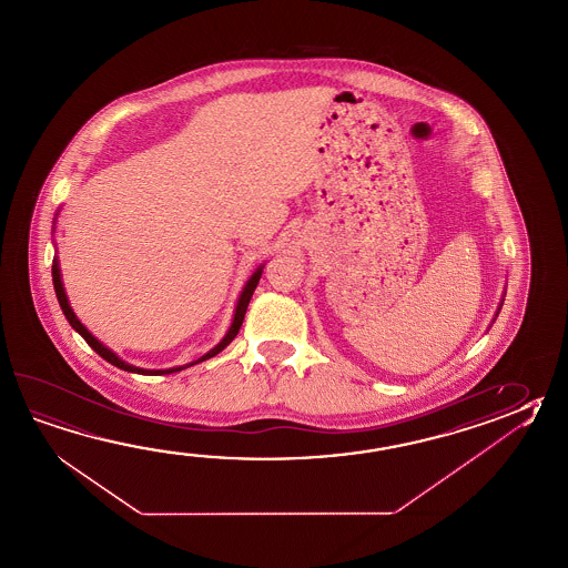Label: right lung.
I'll list each match as a JSON object with an SVG mask.
<instances>
[{"mask_svg": "<svg viewBox=\"0 0 568 568\" xmlns=\"http://www.w3.org/2000/svg\"><path fill=\"white\" fill-rule=\"evenodd\" d=\"M263 275V266L261 268H256L255 275L248 278V283L244 285L243 293H241V300L236 303V312H234V320H232L231 329H229V334L224 336L221 344L214 347V349H210L206 356H202V358H197L196 362H192L190 366H194L197 362H204V359L212 358V356H216V354H221L224 347L231 344L232 339L236 337L239 334V329H241V325H243L244 313H246V307H248V302H251V297H253V293H255L256 285H258V278ZM52 283H54V291H57V297H59L60 307H62V312L67 315V320H69V324L84 337V342L89 344V346L93 347L94 352L101 356V358L106 359L109 364H113L116 368H121V371L125 372H135V374H172V372L184 371V368H170V371H143V368H135V366H131L128 362H123L121 358H116L115 354L109 349V347H104L97 337H93V334L84 327V325L77 320V315L74 312L70 310L69 300H67V293H64V287H62V281H60V268L59 261L54 258V263H52Z\"/></svg>", "mask_w": 568, "mask_h": 568, "instance_id": "obj_1", "label": "right lung"}]
</instances>
